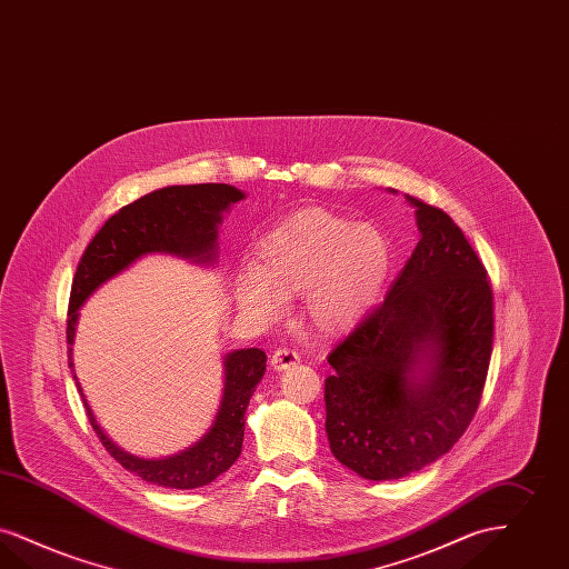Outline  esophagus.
I'll return each instance as SVG.
<instances>
[{
    "label": "esophagus",
    "mask_w": 569,
    "mask_h": 569,
    "mask_svg": "<svg viewBox=\"0 0 569 569\" xmlns=\"http://www.w3.org/2000/svg\"><path fill=\"white\" fill-rule=\"evenodd\" d=\"M298 362H300V358H298L295 349H290V347L274 349L273 358H271V366H273L274 370H288V368H292Z\"/></svg>",
    "instance_id": "34e87169"
}]
</instances>
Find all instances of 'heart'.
Returning <instances> with one entry per match:
<instances>
[{"label":"heart","instance_id":"obj_1","mask_svg":"<svg viewBox=\"0 0 569 569\" xmlns=\"http://www.w3.org/2000/svg\"><path fill=\"white\" fill-rule=\"evenodd\" d=\"M391 246L381 228L353 224L323 207L296 211L271 228L239 274L241 311L271 319L281 298L300 295V311L319 335H342L372 309L386 286Z\"/></svg>","mask_w":569,"mask_h":569}]
</instances>
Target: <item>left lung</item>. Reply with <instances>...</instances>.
<instances>
[{
  "mask_svg": "<svg viewBox=\"0 0 569 569\" xmlns=\"http://www.w3.org/2000/svg\"><path fill=\"white\" fill-rule=\"evenodd\" d=\"M421 239L375 307L328 356L330 451L368 480L447 453L477 415L493 349V290L461 228L407 197Z\"/></svg>",
  "mask_w": 569,
  "mask_h": 569,
  "instance_id": "8db88e82",
  "label": "left lung"
}]
</instances>
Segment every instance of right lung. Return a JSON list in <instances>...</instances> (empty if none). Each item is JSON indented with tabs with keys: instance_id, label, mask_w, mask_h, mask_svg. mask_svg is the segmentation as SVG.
I'll list each match as a JSON object with an SVG mask.
<instances>
[{
	"instance_id": "right-lung-1",
	"label": "right lung",
	"mask_w": 569,
	"mask_h": 569,
	"mask_svg": "<svg viewBox=\"0 0 569 569\" xmlns=\"http://www.w3.org/2000/svg\"><path fill=\"white\" fill-rule=\"evenodd\" d=\"M246 194L228 183L167 186L133 203L124 204L99 228L82 253L73 274L68 309V342H73L78 309L110 277L127 269L139 256L169 251L197 262L216 258V234L222 211ZM69 366L71 349H69ZM267 368L262 349H239L224 360V396L211 430L186 449L167 459H139L122 451L97 426L84 400L87 417L106 451L141 480L169 489H197L213 482L241 455L246 432V409ZM76 377V375H73ZM82 393V387L76 381Z\"/></svg>"
}]
</instances>
